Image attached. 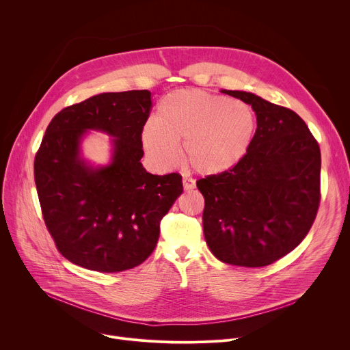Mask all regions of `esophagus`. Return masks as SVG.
Instances as JSON below:
<instances>
[{"instance_id":"1","label":"esophagus","mask_w":350,"mask_h":350,"mask_svg":"<svg viewBox=\"0 0 350 350\" xmlns=\"http://www.w3.org/2000/svg\"><path fill=\"white\" fill-rule=\"evenodd\" d=\"M183 187L185 191H191L195 188V181L188 177H183Z\"/></svg>"}]
</instances>
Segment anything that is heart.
<instances>
[{
	"label": "heart",
	"mask_w": 350,
	"mask_h": 350,
	"mask_svg": "<svg viewBox=\"0 0 350 350\" xmlns=\"http://www.w3.org/2000/svg\"><path fill=\"white\" fill-rule=\"evenodd\" d=\"M256 131L254 108L204 90L184 88L165 95L155 120L145 123L141 141L157 163L172 167L183 141L187 162L201 174H219L247 152Z\"/></svg>",
	"instance_id": "b5f03b06"
}]
</instances>
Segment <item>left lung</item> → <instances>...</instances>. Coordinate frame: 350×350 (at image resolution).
Wrapping results in <instances>:
<instances>
[{"label":"left lung","instance_id":"left-lung-1","mask_svg":"<svg viewBox=\"0 0 350 350\" xmlns=\"http://www.w3.org/2000/svg\"><path fill=\"white\" fill-rule=\"evenodd\" d=\"M252 105L258 129L230 170L196 181L205 198L212 254L241 267L269 266L304 241L320 205V146L302 118L246 91L221 90Z\"/></svg>","mask_w":350,"mask_h":350}]
</instances>
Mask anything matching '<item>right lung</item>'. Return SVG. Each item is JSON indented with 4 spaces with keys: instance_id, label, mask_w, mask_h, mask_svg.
<instances>
[{
    "instance_id": "obj_1",
    "label": "right lung",
    "mask_w": 350,
    "mask_h": 350,
    "mask_svg": "<svg viewBox=\"0 0 350 350\" xmlns=\"http://www.w3.org/2000/svg\"><path fill=\"white\" fill-rule=\"evenodd\" d=\"M151 107L148 90L104 92L62 109L45 130L34 159L42 217L62 256L80 267L118 273L141 265L183 193L178 173L155 176L139 162ZM88 129L113 137L109 165L79 157Z\"/></svg>"
}]
</instances>
